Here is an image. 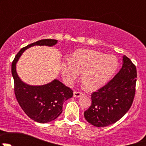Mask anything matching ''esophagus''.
<instances>
[{
	"instance_id": "1",
	"label": "esophagus",
	"mask_w": 146,
	"mask_h": 146,
	"mask_svg": "<svg viewBox=\"0 0 146 146\" xmlns=\"http://www.w3.org/2000/svg\"><path fill=\"white\" fill-rule=\"evenodd\" d=\"M82 95H83V93L81 92H79V91H75V92H73V96H74L75 98H79V97L82 96Z\"/></svg>"
}]
</instances>
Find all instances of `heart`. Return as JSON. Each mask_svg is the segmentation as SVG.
Returning a JSON list of instances; mask_svg holds the SVG:
<instances>
[{
	"label": "heart",
	"instance_id": "heart-1",
	"mask_svg": "<svg viewBox=\"0 0 146 146\" xmlns=\"http://www.w3.org/2000/svg\"><path fill=\"white\" fill-rule=\"evenodd\" d=\"M118 61L113 55H105L95 50L80 49L70 60L61 63L64 80L70 83L82 73V82L88 90H95L107 83L117 70Z\"/></svg>",
	"mask_w": 146,
	"mask_h": 146
}]
</instances>
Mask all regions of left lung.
<instances>
[{
    "instance_id": "8db88e82",
    "label": "left lung",
    "mask_w": 146,
    "mask_h": 146,
    "mask_svg": "<svg viewBox=\"0 0 146 146\" xmlns=\"http://www.w3.org/2000/svg\"><path fill=\"white\" fill-rule=\"evenodd\" d=\"M136 78V66L123 56V66L119 73L92 93V104L84 112L85 119L93 126L104 127L123 117L134 99Z\"/></svg>"
}]
</instances>
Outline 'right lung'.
<instances>
[{
  "mask_svg": "<svg viewBox=\"0 0 146 146\" xmlns=\"http://www.w3.org/2000/svg\"><path fill=\"white\" fill-rule=\"evenodd\" d=\"M56 39H41L20 49L12 63V75L14 79V92L19 104L26 114L35 121L47 123L61 114L64 102L73 97V91L58 80L41 86L24 83L16 72V63L23 51L35 45H55Z\"/></svg>",
  "mask_w": 146,
  "mask_h": 146,
  "instance_id": "right-lung-1",
  "label": "right lung"
}]
</instances>
